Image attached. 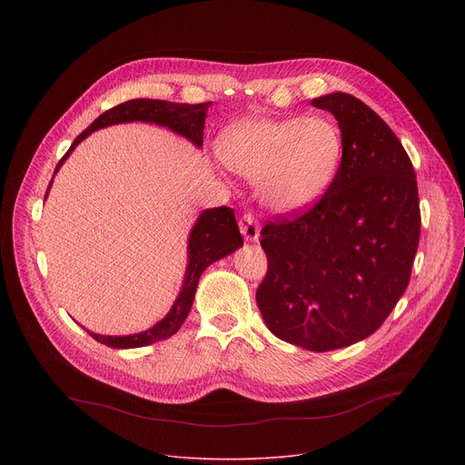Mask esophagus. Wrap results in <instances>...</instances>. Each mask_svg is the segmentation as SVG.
Returning a JSON list of instances; mask_svg holds the SVG:
<instances>
[{
  "instance_id": "1",
  "label": "esophagus",
  "mask_w": 465,
  "mask_h": 465,
  "mask_svg": "<svg viewBox=\"0 0 465 465\" xmlns=\"http://www.w3.org/2000/svg\"><path fill=\"white\" fill-rule=\"evenodd\" d=\"M241 233L244 235L246 241H257L259 239V224L252 213H244L239 221Z\"/></svg>"
}]
</instances>
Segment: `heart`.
<instances>
[{
  "label": "heart",
  "mask_w": 465,
  "mask_h": 465,
  "mask_svg": "<svg viewBox=\"0 0 465 465\" xmlns=\"http://www.w3.org/2000/svg\"><path fill=\"white\" fill-rule=\"evenodd\" d=\"M342 149L341 126L323 114L253 117L226 130L219 142L223 163L255 182L261 201L278 212L314 204L333 182Z\"/></svg>",
  "instance_id": "1"
}]
</instances>
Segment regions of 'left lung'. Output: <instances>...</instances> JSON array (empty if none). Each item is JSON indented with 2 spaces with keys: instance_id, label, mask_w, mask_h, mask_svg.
<instances>
[{
  "instance_id": "1",
  "label": "left lung",
  "mask_w": 465,
  "mask_h": 465,
  "mask_svg": "<svg viewBox=\"0 0 465 465\" xmlns=\"http://www.w3.org/2000/svg\"><path fill=\"white\" fill-rule=\"evenodd\" d=\"M311 104L337 117L342 162L309 210L264 223L255 300L278 339L331 351L375 333L407 291L421 213L412 162L368 104L341 92Z\"/></svg>"
}]
</instances>
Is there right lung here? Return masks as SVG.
<instances>
[{"mask_svg":"<svg viewBox=\"0 0 465 465\" xmlns=\"http://www.w3.org/2000/svg\"><path fill=\"white\" fill-rule=\"evenodd\" d=\"M212 103H201V104H182V103H169V101H160V99H132L124 101L106 112H103L86 130H83L81 134L75 138L72 147L68 149L60 162L54 167V173L58 167L64 163V160L68 158L74 149L88 138L94 130L117 124V123H130V121H147V123H156L162 126L171 128L176 134L185 136L191 140L196 147H203V130H204V121H206V112ZM53 182V180H51ZM51 187V183H49ZM47 187V191H49ZM47 196V193H45ZM242 244V237L239 233V226L235 223L233 210L228 206L206 210L201 217H198L196 224L191 230L189 235V262H187V271H185V280L182 285V291L167 312L163 320H160L154 327L143 331V333L138 335H128V337H104V335H92L97 342L115 348V350H130V348H142L149 346L153 342H158L162 339H167L174 335L187 318L198 280H201V274L206 271L210 264L232 252H235Z\"/></svg>","mask_w":465,"mask_h":465,"instance_id":"obj_1","label":"right lung"}]
</instances>
